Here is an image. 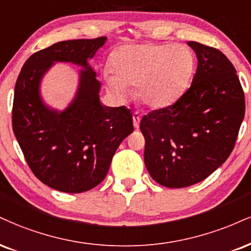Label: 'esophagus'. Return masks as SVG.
Masks as SVG:
<instances>
[{
  "instance_id": "34e87169",
  "label": "esophagus",
  "mask_w": 251,
  "mask_h": 251,
  "mask_svg": "<svg viewBox=\"0 0 251 251\" xmlns=\"http://www.w3.org/2000/svg\"><path fill=\"white\" fill-rule=\"evenodd\" d=\"M140 120H141V114H139L138 112L133 113V125L135 128H139V125H140Z\"/></svg>"
}]
</instances>
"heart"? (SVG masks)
Segmentation results:
<instances>
[{
	"instance_id": "b5f03b06",
	"label": "heart",
	"mask_w": 251,
	"mask_h": 251,
	"mask_svg": "<svg viewBox=\"0 0 251 251\" xmlns=\"http://www.w3.org/2000/svg\"><path fill=\"white\" fill-rule=\"evenodd\" d=\"M111 65L113 72L105 71L104 81L118 99H128L129 86H137L146 106L165 108L189 89L196 58L185 44H137L114 51Z\"/></svg>"
}]
</instances>
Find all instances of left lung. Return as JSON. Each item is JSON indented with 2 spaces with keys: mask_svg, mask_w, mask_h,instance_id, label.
<instances>
[{
  "mask_svg": "<svg viewBox=\"0 0 251 251\" xmlns=\"http://www.w3.org/2000/svg\"><path fill=\"white\" fill-rule=\"evenodd\" d=\"M187 44L198 58L191 87L173 105L140 122L147 171L168 188L195 185L215 172L230 155L246 111L230 60L214 48Z\"/></svg>",
  "mask_w": 251,
  "mask_h": 251,
  "instance_id": "8db88e82",
  "label": "left lung"
}]
</instances>
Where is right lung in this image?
I'll use <instances>...</instances> for the list:
<instances>
[{"mask_svg": "<svg viewBox=\"0 0 251 251\" xmlns=\"http://www.w3.org/2000/svg\"><path fill=\"white\" fill-rule=\"evenodd\" d=\"M106 39L58 42L30 56L16 80L15 137L32 173L56 191L83 193L99 185L119 145L133 132L128 108L101 104V84L89 64ZM56 62L82 68L74 99L62 111L49 107L40 93L43 77Z\"/></svg>", "mask_w": 251, "mask_h": 251, "instance_id": "right-lung-1", "label": "right lung"}]
</instances>
